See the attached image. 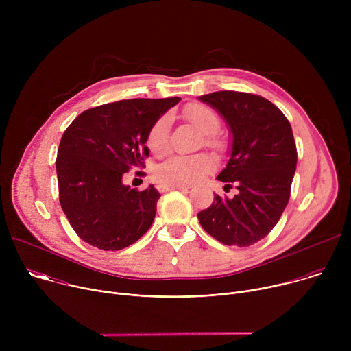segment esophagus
Masks as SVG:
<instances>
[{
	"label": "esophagus",
	"instance_id": "obj_1",
	"mask_svg": "<svg viewBox=\"0 0 351 351\" xmlns=\"http://www.w3.org/2000/svg\"><path fill=\"white\" fill-rule=\"evenodd\" d=\"M161 191H168V190H184V189H189V186H167V184H160L158 187Z\"/></svg>",
	"mask_w": 351,
	"mask_h": 351
}]
</instances>
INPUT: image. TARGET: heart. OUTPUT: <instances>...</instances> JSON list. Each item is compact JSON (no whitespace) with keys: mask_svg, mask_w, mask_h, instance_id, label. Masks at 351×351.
<instances>
[{"mask_svg":"<svg viewBox=\"0 0 351 351\" xmlns=\"http://www.w3.org/2000/svg\"><path fill=\"white\" fill-rule=\"evenodd\" d=\"M183 117L189 121L197 130L204 134V144L219 149L222 148V141L217 137L215 132L219 128L218 114L208 106L191 103L184 107ZM171 119L168 115H162L156 121L148 132V145L152 152L161 156L168 148ZM215 168V160L210 154L197 156H172L167 161L161 162L154 169V178L158 183L167 186H186L210 173Z\"/></svg>","mask_w":351,"mask_h":351,"instance_id":"heart-1","label":"heart"}]
</instances>
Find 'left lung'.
Wrapping results in <instances>:
<instances>
[{"label": "left lung", "instance_id": "left-lung-1", "mask_svg": "<svg viewBox=\"0 0 351 351\" xmlns=\"http://www.w3.org/2000/svg\"><path fill=\"white\" fill-rule=\"evenodd\" d=\"M228 123L232 134L226 168L218 179L236 184L233 198L218 194L198 213L203 229L226 245L247 247L264 239L285 211L297 165L291 126L267 98L215 91L199 95Z\"/></svg>", "mask_w": 351, "mask_h": 351}]
</instances>
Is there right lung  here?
<instances>
[{
	"label": "right lung",
	"instance_id": "right-lung-1",
	"mask_svg": "<svg viewBox=\"0 0 351 351\" xmlns=\"http://www.w3.org/2000/svg\"><path fill=\"white\" fill-rule=\"evenodd\" d=\"M180 101L134 98L82 112L64 132L56 161L60 203L77 236L117 252L152 226L161 194L149 184L138 191L122 178L148 156V132Z\"/></svg>",
	"mask_w": 351,
	"mask_h": 351
}]
</instances>
